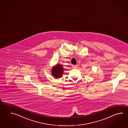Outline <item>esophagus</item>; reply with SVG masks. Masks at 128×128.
Masks as SVG:
<instances>
[{
	"instance_id": "1",
	"label": "esophagus",
	"mask_w": 128,
	"mask_h": 128,
	"mask_svg": "<svg viewBox=\"0 0 128 128\" xmlns=\"http://www.w3.org/2000/svg\"><path fill=\"white\" fill-rule=\"evenodd\" d=\"M72 67L74 68H77V65H72Z\"/></svg>"
}]
</instances>
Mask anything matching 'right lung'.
<instances>
[{
    "instance_id": "1",
    "label": "right lung",
    "mask_w": 128,
    "mask_h": 128,
    "mask_svg": "<svg viewBox=\"0 0 128 128\" xmlns=\"http://www.w3.org/2000/svg\"><path fill=\"white\" fill-rule=\"evenodd\" d=\"M64 68L60 64H57L52 68V74L56 79L61 78L64 74Z\"/></svg>"
}]
</instances>
